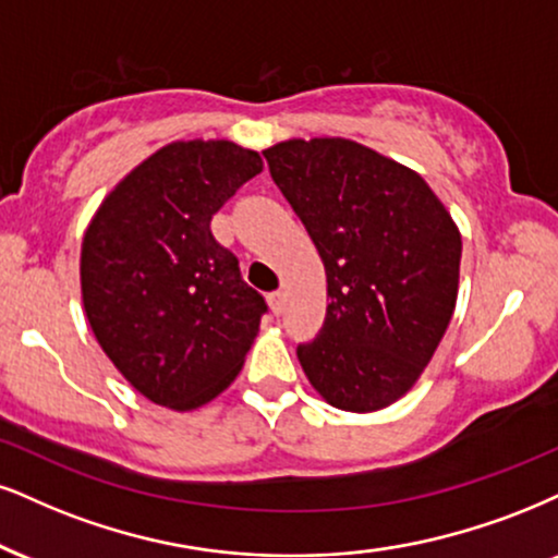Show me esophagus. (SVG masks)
Instances as JSON below:
<instances>
[{
  "instance_id": "esophagus-1",
  "label": "esophagus",
  "mask_w": 558,
  "mask_h": 558,
  "mask_svg": "<svg viewBox=\"0 0 558 558\" xmlns=\"http://www.w3.org/2000/svg\"><path fill=\"white\" fill-rule=\"evenodd\" d=\"M284 302H287V294L284 292H271L268 294V307H271L274 315H279L284 311Z\"/></svg>"
}]
</instances>
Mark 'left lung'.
Listing matches in <instances>:
<instances>
[{"mask_svg": "<svg viewBox=\"0 0 558 558\" xmlns=\"http://www.w3.org/2000/svg\"><path fill=\"white\" fill-rule=\"evenodd\" d=\"M264 157L326 266V320L298 347L307 380L343 411L396 403L456 311V222L422 175L352 140H290Z\"/></svg>", "mask_w": 558, "mask_h": 558, "instance_id": "obj_1", "label": "left lung"}]
</instances>
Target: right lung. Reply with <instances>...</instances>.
Returning a JSON list of instances; mask_svg holds the SVG:
<instances>
[{
  "label": "right lung",
  "mask_w": 558,
  "mask_h": 558,
  "mask_svg": "<svg viewBox=\"0 0 558 558\" xmlns=\"http://www.w3.org/2000/svg\"><path fill=\"white\" fill-rule=\"evenodd\" d=\"M260 170L258 153L235 142H173L136 165L87 225L80 279L89 328L157 405L209 403L256 339L266 300L209 222Z\"/></svg>",
  "instance_id": "right-lung-1"
}]
</instances>
